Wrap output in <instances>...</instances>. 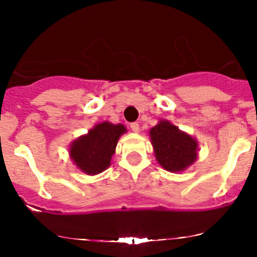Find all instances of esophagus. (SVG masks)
<instances>
[{"label":"esophagus","mask_w":257,"mask_h":257,"mask_svg":"<svg viewBox=\"0 0 257 257\" xmlns=\"http://www.w3.org/2000/svg\"><path fill=\"white\" fill-rule=\"evenodd\" d=\"M131 129L134 132V133H138V132H139V124L138 123H132L131 124Z\"/></svg>","instance_id":"34e87169"}]
</instances>
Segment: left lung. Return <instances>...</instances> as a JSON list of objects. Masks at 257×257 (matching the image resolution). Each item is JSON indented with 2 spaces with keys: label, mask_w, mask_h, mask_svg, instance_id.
Wrapping results in <instances>:
<instances>
[{
  "label": "left lung",
  "mask_w": 257,
  "mask_h": 257,
  "mask_svg": "<svg viewBox=\"0 0 257 257\" xmlns=\"http://www.w3.org/2000/svg\"><path fill=\"white\" fill-rule=\"evenodd\" d=\"M155 158L164 169L181 172L196 159L198 143L169 121H160L150 131Z\"/></svg>",
  "instance_id": "8db88e82"
}]
</instances>
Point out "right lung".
Returning <instances> with one entry per match:
<instances>
[{
    "mask_svg": "<svg viewBox=\"0 0 257 257\" xmlns=\"http://www.w3.org/2000/svg\"><path fill=\"white\" fill-rule=\"evenodd\" d=\"M125 133L121 124H97L71 145L69 154L77 167L85 174L94 175L102 173L110 165V159L115 150L119 137Z\"/></svg>",
    "mask_w": 257,
    "mask_h": 257,
    "instance_id": "obj_1",
    "label": "right lung"
}]
</instances>
